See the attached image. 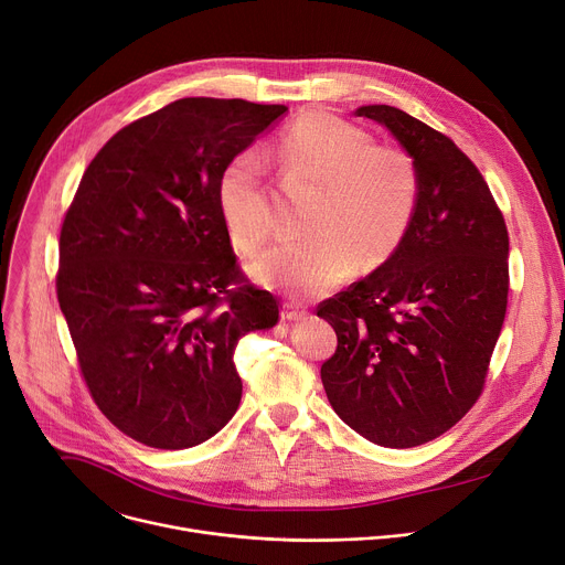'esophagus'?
Segmentation results:
<instances>
[{
  "instance_id": "1",
  "label": "esophagus",
  "mask_w": 565,
  "mask_h": 565,
  "mask_svg": "<svg viewBox=\"0 0 565 565\" xmlns=\"http://www.w3.org/2000/svg\"><path fill=\"white\" fill-rule=\"evenodd\" d=\"M305 316H307V309H302L297 302H284L281 320H302Z\"/></svg>"
}]
</instances>
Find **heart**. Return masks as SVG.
I'll return each mask as SVG.
<instances>
[{"mask_svg": "<svg viewBox=\"0 0 565 565\" xmlns=\"http://www.w3.org/2000/svg\"><path fill=\"white\" fill-rule=\"evenodd\" d=\"M286 163L320 183L309 215L311 238L284 241L252 263L258 281L295 297L320 295L345 281L354 266L370 270L406 238L423 200L416 157L374 138L327 110H309L279 138ZM217 209L232 243L254 254L273 230L263 163L243 149L224 163L215 185Z\"/></svg>", "mask_w": 565, "mask_h": 565, "instance_id": "1", "label": "heart"}]
</instances>
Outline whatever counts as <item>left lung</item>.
Masks as SVG:
<instances>
[{
	"instance_id": "obj_1",
	"label": "left lung",
	"mask_w": 565,
	"mask_h": 565,
	"mask_svg": "<svg viewBox=\"0 0 565 565\" xmlns=\"http://www.w3.org/2000/svg\"><path fill=\"white\" fill-rule=\"evenodd\" d=\"M416 157L423 200L395 254L318 305L338 338L320 377L329 404L370 443L416 447L455 427L486 386L507 316L509 232L452 138L386 106H361Z\"/></svg>"
}]
</instances>
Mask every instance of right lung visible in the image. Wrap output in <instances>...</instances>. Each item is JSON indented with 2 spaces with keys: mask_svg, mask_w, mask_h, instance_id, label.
Masks as SVG:
<instances>
[{
  "mask_svg": "<svg viewBox=\"0 0 565 565\" xmlns=\"http://www.w3.org/2000/svg\"><path fill=\"white\" fill-rule=\"evenodd\" d=\"M288 108L185 97L113 136L63 217L56 295L97 408L129 438L193 447L241 404V338L279 320L249 284L215 185Z\"/></svg>",
  "mask_w": 565,
  "mask_h": 565,
  "instance_id": "right-lung-1",
  "label": "right lung"
}]
</instances>
